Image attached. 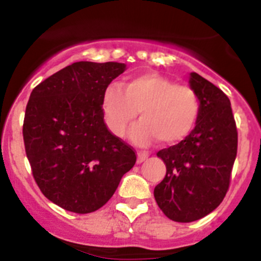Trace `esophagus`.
I'll return each mask as SVG.
<instances>
[{"label": "esophagus", "instance_id": "esophagus-1", "mask_svg": "<svg viewBox=\"0 0 261 261\" xmlns=\"http://www.w3.org/2000/svg\"><path fill=\"white\" fill-rule=\"evenodd\" d=\"M147 156H149V153H147V151H138V153H137V162L138 163L144 162L145 159H147Z\"/></svg>", "mask_w": 261, "mask_h": 261}]
</instances>
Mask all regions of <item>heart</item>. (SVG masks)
Segmentation results:
<instances>
[{
  "label": "heart",
  "instance_id": "heart-1",
  "mask_svg": "<svg viewBox=\"0 0 261 261\" xmlns=\"http://www.w3.org/2000/svg\"><path fill=\"white\" fill-rule=\"evenodd\" d=\"M103 114L114 135L123 137L129 124L142 121L132 130V140L147 142L156 138L172 145L190 135L200 117V99L192 87L176 85L158 73L129 78L123 87L110 86L103 95Z\"/></svg>",
  "mask_w": 261,
  "mask_h": 261
}]
</instances>
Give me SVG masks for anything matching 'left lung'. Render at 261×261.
I'll return each mask as SVG.
<instances>
[{"label": "left lung", "instance_id": "obj_1", "mask_svg": "<svg viewBox=\"0 0 261 261\" xmlns=\"http://www.w3.org/2000/svg\"><path fill=\"white\" fill-rule=\"evenodd\" d=\"M190 86L200 99L199 121L179 144L156 153L167 171L154 188V197L175 222L200 220L222 202L238 149V132L226 94L197 73H191Z\"/></svg>", "mask_w": 261, "mask_h": 261}]
</instances>
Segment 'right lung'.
Wrapping results in <instances>:
<instances>
[{
    "mask_svg": "<svg viewBox=\"0 0 261 261\" xmlns=\"http://www.w3.org/2000/svg\"><path fill=\"white\" fill-rule=\"evenodd\" d=\"M121 62L78 61L32 90L23 141L43 195L73 213L98 211L136 163L132 146L108 130L103 95Z\"/></svg>",
    "mask_w": 261,
    "mask_h": 261,
    "instance_id": "obj_1",
    "label": "right lung"
}]
</instances>
